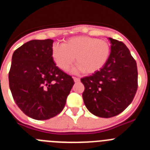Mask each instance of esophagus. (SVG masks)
<instances>
[{
  "label": "esophagus",
  "mask_w": 150,
  "mask_h": 150,
  "mask_svg": "<svg viewBox=\"0 0 150 150\" xmlns=\"http://www.w3.org/2000/svg\"><path fill=\"white\" fill-rule=\"evenodd\" d=\"M73 78H74V82H75V83H78V82L80 81V79H79V78L75 77V76H74Z\"/></svg>",
  "instance_id": "obj_1"
}]
</instances>
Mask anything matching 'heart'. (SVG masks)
<instances>
[{
    "instance_id": "obj_1",
    "label": "heart",
    "mask_w": 150,
    "mask_h": 150,
    "mask_svg": "<svg viewBox=\"0 0 150 150\" xmlns=\"http://www.w3.org/2000/svg\"><path fill=\"white\" fill-rule=\"evenodd\" d=\"M110 46L104 40L78 36L66 40L62 46L54 45L52 58L64 71L71 68L74 62L76 72L93 74L100 70L109 59Z\"/></svg>"
}]
</instances>
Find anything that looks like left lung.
<instances>
[{
  "label": "left lung",
  "mask_w": 150,
  "mask_h": 150,
  "mask_svg": "<svg viewBox=\"0 0 150 150\" xmlns=\"http://www.w3.org/2000/svg\"><path fill=\"white\" fill-rule=\"evenodd\" d=\"M111 52L100 71L81 79L84 104L92 114L101 118L117 116L133 100L137 90L136 61L125 45L109 38Z\"/></svg>",
  "instance_id": "8db88e82"
}]
</instances>
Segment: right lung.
Here are the masks:
<instances>
[{
    "instance_id": "add662e5",
    "label": "right lung",
    "mask_w": 150,
    "mask_h": 150,
    "mask_svg": "<svg viewBox=\"0 0 150 150\" xmlns=\"http://www.w3.org/2000/svg\"><path fill=\"white\" fill-rule=\"evenodd\" d=\"M53 40H33L15 50L9 85L19 109L37 120L60 113L74 84L72 76L55 65L52 58Z\"/></svg>"
}]
</instances>
